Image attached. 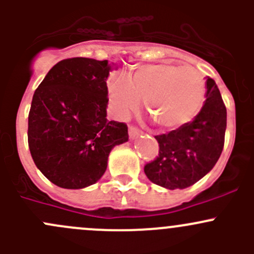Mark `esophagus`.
<instances>
[{"label":"esophagus","mask_w":254,"mask_h":254,"mask_svg":"<svg viewBox=\"0 0 254 254\" xmlns=\"http://www.w3.org/2000/svg\"><path fill=\"white\" fill-rule=\"evenodd\" d=\"M139 135H140V130L137 129V127H129V137H130V139H131V140L136 139Z\"/></svg>","instance_id":"obj_1"}]
</instances>
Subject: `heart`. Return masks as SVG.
I'll use <instances>...</instances> for the list:
<instances>
[{
	"mask_svg": "<svg viewBox=\"0 0 254 254\" xmlns=\"http://www.w3.org/2000/svg\"><path fill=\"white\" fill-rule=\"evenodd\" d=\"M115 111L125 118L145 101L147 112L162 129L173 130L190 122L203 106L205 83L191 66L155 64L137 68L127 77L109 83Z\"/></svg>",
	"mask_w": 254,
	"mask_h": 254,
	"instance_id": "obj_1",
	"label": "heart"
}]
</instances>
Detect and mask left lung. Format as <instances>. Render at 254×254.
<instances>
[{
    "label": "left lung",
    "instance_id": "obj_1",
    "mask_svg": "<svg viewBox=\"0 0 254 254\" xmlns=\"http://www.w3.org/2000/svg\"><path fill=\"white\" fill-rule=\"evenodd\" d=\"M205 102L191 122L155 136L160 155L143 168L152 183L166 189L193 186L214 168L224 148L226 107L212 78L206 77Z\"/></svg>",
    "mask_w": 254,
    "mask_h": 254
}]
</instances>
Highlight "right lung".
<instances>
[{"label":"right lung","instance_id":"add662e5","mask_svg":"<svg viewBox=\"0 0 254 254\" xmlns=\"http://www.w3.org/2000/svg\"><path fill=\"white\" fill-rule=\"evenodd\" d=\"M114 66L108 60L66 59L35 89L28 117L30 155L60 188L82 189L98 182L112 148L129 140L124 123L107 119V79Z\"/></svg>","mask_w":254,"mask_h":254}]
</instances>
